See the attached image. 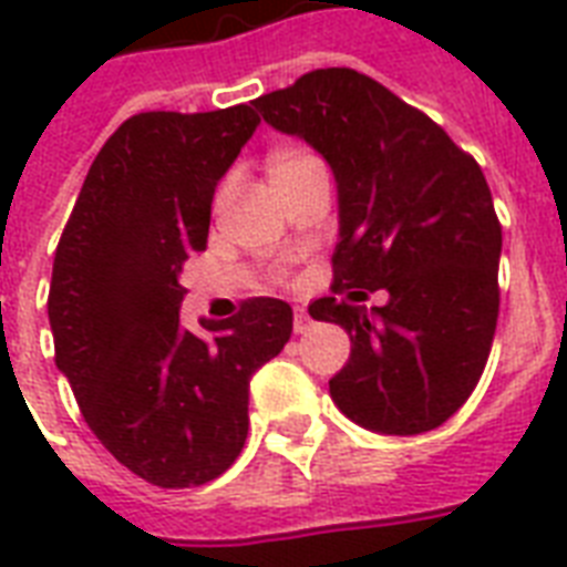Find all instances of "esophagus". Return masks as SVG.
Here are the masks:
<instances>
[{
    "label": "esophagus",
    "mask_w": 567,
    "mask_h": 567,
    "mask_svg": "<svg viewBox=\"0 0 567 567\" xmlns=\"http://www.w3.org/2000/svg\"><path fill=\"white\" fill-rule=\"evenodd\" d=\"M311 327V315L306 306H293V332H306Z\"/></svg>",
    "instance_id": "obj_1"
}]
</instances>
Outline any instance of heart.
I'll list each match as a JSON object with an SVG mask.
<instances>
[{
  "mask_svg": "<svg viewBox=\"0 0 567 567\" xmlns=\"http://www.w3.org/2000/svg\"><path fill=\"white\" fill-rule=\"evenodd\" d=\"M323 162L318 155L306 153V150H276L270 158H267V179L276 190L288 188L293 182L306 179L311 173H323Z\"/></svg>",
  "mask_w": 567,
  "mask_h": 567,
  "instance_id": "1",
  "label": "heart"
}]
</instances>
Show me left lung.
I'll use <instances>...</instances> for the list:
<instances>
[{
    "mask_svg": "<svg viewBox=\"0 0 567 567\" xmlns=\"http://www.w3.org/2000/svg\"><path fill=\"white\" fill-rule=\"evenodd\" d=\"M256 109L336 173V293L309 315L341 323L353 347L329 394L364 430H435L483 377L501 311L503 229L480 164L435 120L350 66L311 70ZM379 287L389 302L368 316L354 300ZM341 290L354 292L350 301Z\"/></svg>",
    "mask_w": 567,
    "mask_h": 567,
    "instance_id": "8db88e82",
    "label": "left lung"
}]
</instances>
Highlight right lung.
I'll return each instance as SVG.
<instances>
[{
	"instance_id": "add662e5",
	"label": "right lung",
	"mask_w": 567,
	"mask_h": 567,
	"mask_svg": "<svg viewBox=\"0 0 567 567\" xmlns=\"http://www.w3.org/2000/svg\"><path fill=\"white\" fill-rule=\"evenodd\" d=\"M261 123L249 105L128 117L93 158L52 265L55 364L102 447L162 488L220 476L249 430V379L291 338L274 297L179 327L182 265L205 249L217 182Z\"/></svg>"
}]
</instances>
